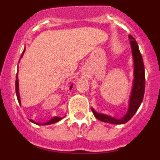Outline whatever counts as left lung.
<instances>
[{"label":"left lung","mask_w":160,"mask_h":160,"mask_svg":"<svg viewBox=\"0 0 160 160\" xmlns=\"http://www.w3.org/2000/svg\"><path fill=\"white\" fill-rule=\"evenodd\" d=\"M130 43H131V50H132L133 61H134V82H133L132 90L128 111L127 114L121 118H115L107 114H100L92 109V112L96 118L104 122L112 124H123L128 122L135 114L138 109L141 102L143 99L144 90H145V72H144V65L142 55L138 49V44L135 38L131 35H129Z\"/></svg>","instance_id":"1"}]
</instances>
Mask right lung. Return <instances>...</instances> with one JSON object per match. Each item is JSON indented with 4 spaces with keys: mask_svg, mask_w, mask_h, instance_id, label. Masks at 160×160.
<instances>
[{
    "mask_svg": "<svg viewBox=\"0 0 160 160\" xmlns=\"http://www.w3.org/2000/svg\"><path fill=\"white\" fill-rule=\"evenodd\" d=\"M24 52H25V49H24L23 53H22V56H21V58H22V56H23L24 54ZM72 87H73V85H71V87H70V90L72 89ZM16 94H17V98H18V102L21 104V99H20V94H19V83H18V74H17L16 76ZM63 118H60V117H53V118H51V119L49 120V121H48V122H44V123H37V122H35L33 120L30 119V121L32 122H33V123L35 124H38V125H49V124H52V123H55V122H58V121H60L61 119H62Z\"/></svg>",
    "mask_w": 160,
    "mask_h": 160,
    "instance_id": "obj_1",
    "label": "right lung"
}]
</instances>
